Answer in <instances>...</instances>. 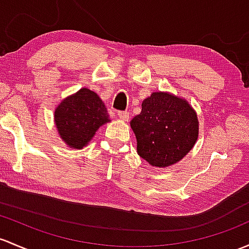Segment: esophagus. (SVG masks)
I'll list each match as a JSON object with an SVG mask.
<instances>
[{"label":"esophagus","instance_id":"34e87169","mask_svg":"<svg viewBox=\"0 0 249 249\" xmlns=\"http://www.w3.org/2000/svg\"><path fill=\"white\" fill-rule=\"evenodd\" d=\"M118 117H119L122 120H125V122H126V120H129L130 113L127 111H119L118 112Z\"/></svg>","mask_w":249,"mask_h":249}]
</instances>
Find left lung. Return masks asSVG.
Masks as SVG:
<instances>
[{"label": "left lung", "mask_w": 249, "mask_h": 249, "mask_svg": "<svg viewBox=\"0 0 249 249\" xmlns=\"http://www.w3.org/2000/svg\"><path fill=\"white\" fill-rule=\"evenodd\" d=\"M137 140V153L154 167L177 163L198 140L199 123L185 99L155 91L142 103V111L130 122Z\"/></svg>", "instance_id": "obj_1"}]
</instances>
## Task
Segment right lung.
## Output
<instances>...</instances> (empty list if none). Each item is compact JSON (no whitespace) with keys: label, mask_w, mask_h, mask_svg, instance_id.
I'll return each mask as SVG.
<instances>
[{"label":"right lung","mask_w":249,"mask_h":249,"mask_svg":"<svg viewBox=\"0 0 249 249\" xmlns=\"http://www.w3.org/2000/svg\"><path fill=\"white\" fill-rule=\"evenodd\" d=\"M109 122L105 104L95 91L81 88L54 109L59 136L70 148L82 149L100 126Z\"/></svg>","instance_id":"obj_1"}]
</instances>
